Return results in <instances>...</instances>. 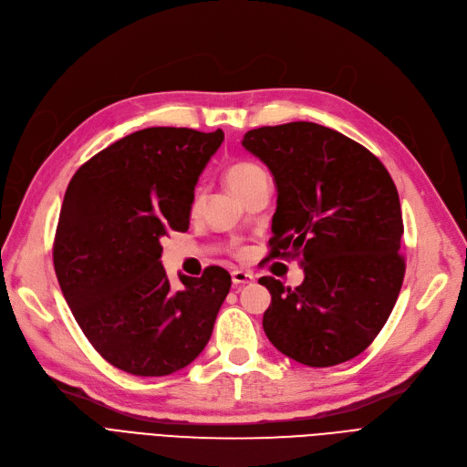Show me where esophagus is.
<instances>
[{
  "mask_svg": "<svg viewBox=\"0 0 467 467\" xmlns=\"http://www.w3.org/2000/svg\"><path fill=\"white\" fill-rule=\"evenodd\" d=\"M232 281L235 286H241V285H251L254 281V275L251 272H245V270H234L232 272Z\"/></svg>",
  "mask_w": 467,
  "mask_h": 467,
  "instance_id": "obj_1",
  "label": "esophagus"
}]
</instances>
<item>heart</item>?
<instances>
[{
	"instance_id": "1",
	"label": "heart",
	"mask_w": 467,
	"mask_h": 467,
	"mask_svg": "<svg viewBox=\"0 0 467 467\" xmlns=\"http://www.w3.org/2000/svg\"><path fill=\"white\" fill-rule=\"evenodd\" d=\"M264 171L258 167V165H254V163H247V161H243V163H235V165H232L228 171H226V184L230 186V190L232 192H235L237 195H241L243 192H245L247 188H249V184L256 179V176H260ZM197 195H195V199H193V207H197Z\"/></svg>"
}]
</instances>
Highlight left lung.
Returning a JSON list of instances; mask_svg holds the SVG:
<instances>
[{"mask_svg": "<svg viewBox=\"0 0 467 467\" xmlns=\"http://www.w3.org/2000/svg\"><path fill=\"white\" fill-rule=\"evenodd\" d=\"M241 144L277 186L270 256L298 258L304 268L295 288L258 279L272 295L265 337L307 367L358 358L386 325L405 277L389 172L365 146L309 121L253 129Z\"/></svg>", "mask_w": 467, "mask_h": 467, "instance_id": "8db88e82", "label": "left lung"}]
</instances>
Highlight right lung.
Returning <instances> with one entry per match:
<instances>
[{
  "mask_svg": "<svg viewBox=\"0 0 467 467\" xmlns=\"http://www.w3.org/2000/svg\"><path fill=\"white\" fill-rule=\"evenodd\" d=\"M224 132L150 127L104 148L66 188L53 245L60 291L87 340L135 376H167L207 346L232 277L209 265L174 291L161 239L186 232L193 190Z\"/></svg>",
  "mask_w": 467,
  "mask_h": 467,
  "instance_id": "add662e5",
  "label": "right lung"
}]
</instances>
